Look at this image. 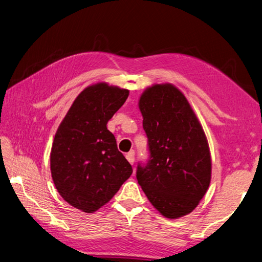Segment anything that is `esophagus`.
<instances>
[{
    "mask_svg": "<svg viewBox=\"0 0 262 262\" xmlns=\"http://www.w3.org/2000/svg\"><path fill=\"white\" fill-rule=\"evenodd\" d=\"M126 158H127V160H128V162H129V164L133 165L134 163H135V152H134V150H132V151H129L128 154H127Z\"/></svg>",
    "mask_w": 262,
    "mask_h": 262,
    "instance_id": "1",
    "label": "esophagus"
}]
</instances>
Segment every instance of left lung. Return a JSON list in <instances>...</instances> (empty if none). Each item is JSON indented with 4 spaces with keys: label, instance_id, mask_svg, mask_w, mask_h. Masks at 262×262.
Wrapping results in <instances>:
<instances>
[{
    "label": "left lung",
    "instance_id": "1",
    "mask_svg": "<svg viewBox=\"0 0 262 262\" xmlns=\"http://www.w3.org/2000/svg\"><path fill=\"white\" fill-rule=\"evenodd\" d=\"M149 159L136 177L156 209L169 219L190 213L211 179V157L205 132L176 86L155 84L139 98Z\"/></svg>",
    "mask_w": 262,
    "mask_h": 262
}]
</instances>
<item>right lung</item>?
Listing matches in <instances>:
<instances>
[{"instance_id":"obj_1","label":"right lung","mask_w":262,"mask_h":262,"mask_svg":"<svg viewBox=\"0 0 262 262\" xmlns=\"http://www.w3.org/2000/svg\"><path fill=\"white\" fill-rule=\"evenodd\" d=\"M128 95V90L106 83L86 87L55 134L51 150L53 182L65 201L84 212L108 203L133 172L106 126Z\"/></svg>"}]
</instances>
